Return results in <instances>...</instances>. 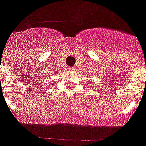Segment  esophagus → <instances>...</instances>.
<instances>
[{"label":"esophagus","instance_id":"1","mask_svg":"<svg viewBox=\"0 0 146 146\" xmlns=\"http://www.w3.org/2000/svg\"><path fill=\"white\" fill-rule=\"evenodd\" d=\"M68 70H70V71H73V67H70V68H68Z\"/></svg>","mask_w":146,"mask_h":146}]
</instances>
